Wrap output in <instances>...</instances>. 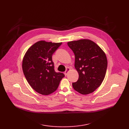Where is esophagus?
<instances>
[{
  "mask_svg": "<svg viewBox=\"0 0 129 129\" xmlns=\"http://www.w3.org/2000/svg\"><path fill=\"white\" fill-rule=\"evenodd\" d=\"M70 70H71V69L70 68V67H67V68L66 70V71H65V73H64L65 75H67V74H68Z\"/></svg>",
  "mask_w": 129,
  "mask_h": 129,
  "instance_id": "34e87169",
  "label": "esophagus"
}]
</instances>
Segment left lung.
<instances>
[{
  "instance_id": "8db88e82",
  "label": "left lung",
  "mask_w": 129,
  "mask_h": 129,
  "mask_svg": "<svg viewBox=\"0 0 129 129\" xmlns=\"http://www.w3.org/2000/svg\"><path fill=\"white\" fill-rule=\"evenodd\" d=\"M67 45L75 55V67L79 74L78 80L72 84L74 89L83 94L93 92L106 75L108 64L105 52L90 40L70 41Z\"/></svg>"
}]
</instances>
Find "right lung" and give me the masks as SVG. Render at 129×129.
Returning a JSON list of instances; mask_svg holds the SVG:
<instances>
[{
  "label": "right lung",
  "mask_w": 129,
  "mask_h": 129,
  "mask_svg": "<svg viewBox=\"0 0 129 129\" xmlns=\"http://www.w3.org/2000/svg\"><path fill=\"white\" fill-rule=\"evenodd\" d=\"M62 44L40 41L26 51L22 61L25 77L37 92L48 95L55 91L64 76L62 73L54 70L52 55Z\"/></svg>",
  "instance_id": "add662e5"
}]
</instances>
